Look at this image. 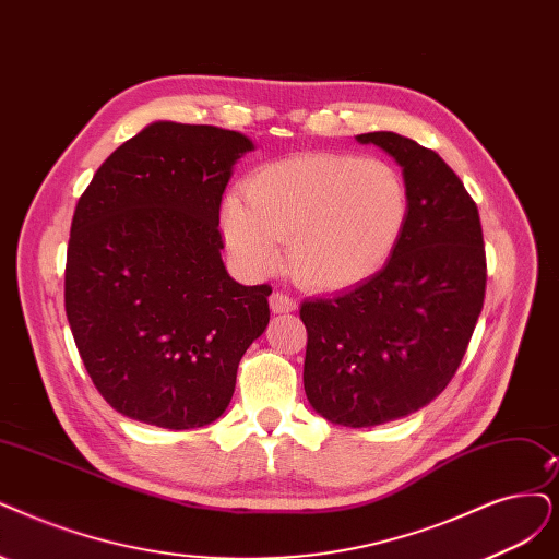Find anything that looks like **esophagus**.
<instances>
[{"label": "esophagus", "mask_w": 559, "mask_h": 559, "mask_svg": "<svg viewBox=\"0 0 559 559\" xmlns=\"http://www.w3.org/2000/svg\"><path fill=\"white\" fill-rule=\"evenodd\" d=\"M269 306H272L274 313H293L297 311V301L285 295V293H274L272 297H269Z\"/></svg>", "instance_id": "obj_1"}]
</instances>
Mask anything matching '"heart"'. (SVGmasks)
<instances>
[{
	"label": "heart",
	"mask_w": 559,
	"mask_h": 559,
	"mask_svg": "<svg viewBox=\"0 0 559 559\" xmlns=\"http://www.w3.org/2000/svg\"><path fill=\"white\" fill-rule=\"evenodd\" d=\"M403 175L382 158L301 152L266 163L227 195L221 230L248 276H269L283 258L311 290L338 293L376 276L405 230Z\"/></svg>",
	"instance_id": "heart-1"
}]
</instances>
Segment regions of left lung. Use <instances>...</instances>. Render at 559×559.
I'll return each mask as SVG.
<instances>
[{"mask_svg":"<svg viewBox=\"0 0 559 559\" xmlns=\"http://www.w3.org/2000/svg\"><path fill=\"white\" fill-rule=\"evenodd\" d=\"M378 144L407 189L405 230L376 276L301 304L304 389L326 421L368 428L436 401L456 373L486 295L479 210L449 165L391 131Z\"/></svg>","mask_w":559,"mask_h":559,"instance_id":"8db88e82","label":"left lung"}]
</instances>
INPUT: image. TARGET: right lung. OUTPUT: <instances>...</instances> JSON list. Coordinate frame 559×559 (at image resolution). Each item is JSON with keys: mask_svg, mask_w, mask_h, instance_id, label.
Returning a JSON list of instances; mask_svg holds the SVG:
<instances>
[{"mask_svg": "<svg viewBox=\"0 0 559 559\" xmlns=\"http://www.w3.org/2000/svg\"><path fill=\"white\" fill-rule=\"evenodd\" d=\"M251 150L237 131L154 121L78 200L67 318L94 386L123 417L189 430L230 405L272 295L237 283L221 258V198Z\"/></svg>", "mask_w": 559, "mask_h": 559, "instance_id": "1", "label": "right lung"}]
</instances>
